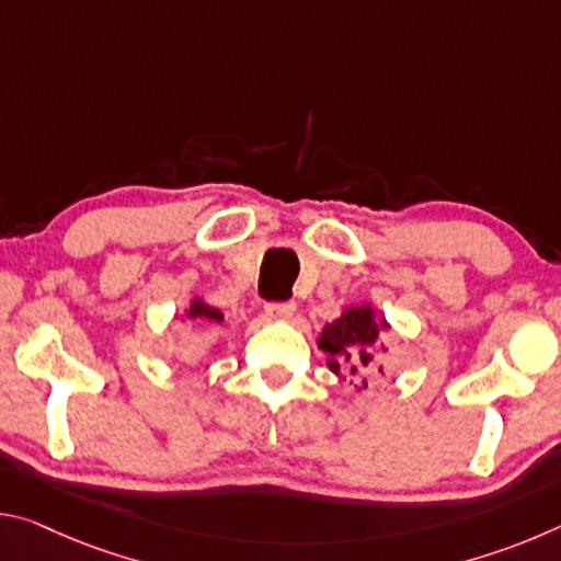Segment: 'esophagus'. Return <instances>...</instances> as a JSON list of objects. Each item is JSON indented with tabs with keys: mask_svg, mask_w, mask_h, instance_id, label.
Instances as JSON below:
<instances>
[{
	"mask_svg": "<svg viewBox=\"0 0 561 561\" xmlns=\"http://www.w3.org/2000/svg\"><path fill=\"white\" fill-rule=\"evenodd\" d=\"M264 311H267L270 319H291L294 314H297V304L294 301H270L267 307H264Z\"/></svg>",
	"mask_w": 561,
	"mask_h": 561,
	"instance_id": "esophagus-1",
	"label": "esophagus"
}]
</instances>
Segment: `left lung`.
Returning a JSON list of instances; mask_svg holds the SVG:
<instances>
[{"instance_id":"1","label":"left lung","mask_w":561,"mask_h":561,"mask_svg":"<svg viewBox=\"0 0 561 561\" xmlns=\"http://www.w3.org/2000/svg\"><path fill=\"white\" fill-rule=\"evenodd\" d=\"M386 329L388 321L383 317H376L371 304L344 309L339 319L321 329L319 348L329 354L327 366L336 376L360 378V383L366 388V371L374 364V346ZM378 371H383V368L378 366Z\"/></svg>"}]
</instances>
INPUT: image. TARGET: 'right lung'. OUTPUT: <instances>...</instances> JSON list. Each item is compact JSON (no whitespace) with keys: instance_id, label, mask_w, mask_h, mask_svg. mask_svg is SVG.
Here are the masks:
<instances>
[{"instance_id":"right-lung-1","label":"right lung","mask_w":561,"mask_h":561,"mask_svg":"<svg viewBox=\"0 0 561 561\" xmlns=\"http://www.w3.org/2000/svg\"><path fill=\"white\" fill-rule=\"evenodd\" d=\"M187 319H203V321H213V324H222V311L210 307V304H205L201 297H195L190 301V307L185 311Z\"/></svg>"}]
</instances>
